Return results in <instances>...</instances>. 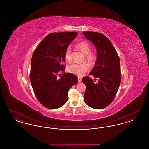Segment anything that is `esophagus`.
I'll return each mask as SVG.
<instances>
[{"label":"esophagus","instance_id":"34e87169","mask_svg":"<svg viewBox=\"0 0 149 149\" xmlns=\"http://www.w3.org/2000/svg\"><path fill=\"white\" fill-rule=\"evenodd\" d=\"M78 83H80L81 81V80H82V78H81V77H78Z\"/></svg>","mask_w":149,"mask_h":149}]
</instances>
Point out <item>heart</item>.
Wrapping results in <instances>:
<instances>
[{
	"label": "heart",
	"instance_id": "b5f03b06",
	"mask_svg": "<svg viewBox=\"0 0 149 149\" xmlns=\"http://www.w3.org/2000/svg\"><path fill=\"white\" fill-rule=\"evenodd\" d=\"M77 46L85 55V58L91 63H94L95 60V55L91 52V48L89 44L86 41H81L78 43ZM65 58L68 61L71 60V47L69 46L65 51ZM89 69V65L86 63H72L68 66V70L70 72L78 76H82Z\"/></svg>",
	"mask_w": 149,
	"mask_h": 149
}]
</instances>
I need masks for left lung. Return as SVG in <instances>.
I'll return each instance as SVG.
<instances>
[{
    "mask_svg": "<svg viewBox=\"0 0 149 149\" xmlns=\"http://www.w3.org/2000/svg\"><path fill=\"white\" fill-rule=\"evenodd\" d=\"M83 33L97 49V60L89 74L98 79V83H95L88 77L82 79L86 86L84 102L94 109H103L112 102L120 85V58L106 36L95 32H84Z\"/></svg>",
    "mask_w": 149,
    "mask_h": 149,
    "instance_id": "left-lung-1",
    "label": "left lung"
}]
</instances>
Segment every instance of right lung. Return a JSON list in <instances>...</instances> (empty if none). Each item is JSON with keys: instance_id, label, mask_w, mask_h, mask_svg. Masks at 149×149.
<instances>
[{"instance_id": "right-lung-1", "label": "right lung", "mask_w": 149, "mask_h": 149, "mask_svg": "<svg viewBox=\"0 0 149 149\" xmlns=\"http://www.w3.org/2000/svg\"><path fill=\"white\" fill-rule=\"evenodd\" d=\"M78 35L76 32L51 33L36 47L31 59L30 81L37 99L46 108L56 109L68 100L69 89L78 82L71 73L64 72L65 51Z\"/></svg>"}]
</instances>
